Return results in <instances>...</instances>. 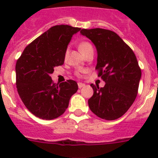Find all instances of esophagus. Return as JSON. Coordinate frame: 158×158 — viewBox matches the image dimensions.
Instances as JSON below:
<instances>
[{"mask_svg":"<svg viewBox=\"0 0 158 158\" xmlns=\"http://www.w3.org/2000/svg\"><path fill=\"white\" fill-rule=\"evenodd\" d=\"M77 85H78V88H79V89H81V88L85 87V84L81 83V82H78Z\"/></svg>","mask_w":158,"mask_h":158,"instance_id":"obj_1","label":"esophagus"}]
</instances>
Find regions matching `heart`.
I'll use <instances>...</instances> for the list:
<instances>
[{
  "label": "heart",
  "instance_id": "1",
  "mask_svg": "<svg viewBox=\"0 0 158 158\" xmlns=\"http://www.w3.org/2000/svg\"><path fill=\"white\" fill-rule=\"evenodd\" d=\"M78 48H79V51L81 52V54H84L87 51H89L90 49H93V47H92L91 44L89 43H88V42H83V43H80V45L78 47Z\"/></svg>",
  "mask_w": 158,
  "mask_h": 158
}]
</instances>
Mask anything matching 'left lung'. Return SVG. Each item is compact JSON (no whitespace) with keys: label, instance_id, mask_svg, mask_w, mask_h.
<instances>
[{"label":"left lung","instance_id":"8db88e82","mask_svg":"<svg viewBox=\"0 0 158 158\" xmlns=\"http://www.w3.org/2000/svg\"><path fill=\"white\" fill-rule=\"evenodd\" d=\"M82 35L91 40L97 51L98 77L105 82L103 88L91 84L93 95L89 108L106 120L123 115L133 104L142 72L135 53L115 32L102 28L82 29Z\"/></svg>","mask_w":158,"mask_h":158}]
</instances>
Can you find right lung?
Listing matches in <instances>:
<instances>
[{"label":"right lung","mask_w":158,"mask_h":158,"mask_svg":"<svg viewBox=\"0 0 158 158\" xmlns=\"http://www.w3.org/2000/svg\"><path fill=\"white\" fill-rule=\"evenodd\" d=\"M81 28L56 25L26 47L16 64V88L28 111L46 120L62 115L77 93V83L53 82L50 75L64 63L68 44Z\"/></svg>","instance_id":"obj_1"}]
</instances>
